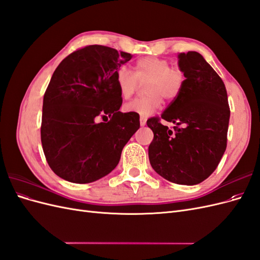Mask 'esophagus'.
<instances>
[{
	"mask_svg": "<svg viewBox=\"0 0 260 260\" xmlns=\"http://www.w3.org/2000/svg\"><path fill=\"white\" fill-rule=\"evenodd\" d=\"M140 124H141V127H144V125L146 124V118L145 117L140 118Z\"/></svg>",
	"mask_w": 260,
	"mask_h": 260,
	"instance_id": "34e87169",
	"label": "esophagus"
}]
</instances>
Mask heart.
I'll list each match as a JSON object with an SVG mask.
<instances>
[{"label": "heart", "instance_id": "obj_1", "mask_svg": "<svg viewBox=\"0 0 260 260\" xmlns=\"http://www.w3.org/2000/svg\"><path fill=\"white\" fill-rule=\"evenodd\" d=\"M135 69V73L127 67L118 69L116 81L120 95L123 99L131 98L140 83L145 82L147 94L125 104L124 112L148 117L158 111L162 104V99L168 102L175 101L183 89L185 82L183 70L179 67H172L167 59L154 56L140 58L136 62Z\"/></svg>", "mask_w": 260, "mask_h": 260}]
</instances>
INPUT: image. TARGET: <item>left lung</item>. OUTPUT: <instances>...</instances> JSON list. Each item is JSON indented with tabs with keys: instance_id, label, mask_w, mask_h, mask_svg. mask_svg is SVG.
<instances>
[{
	"instance_id": "left-lung-1",
	"label": "left lung",
	"mask_w": 260,
	"mask_h": 260,
	"mask_svg": "<svg viewBox=\"0 0 260 260\" xmlns=\"http://www.w3.org/2000/svg\"><path fill=\"white\" fill-rule=\"evenodd\" d=\"M183 89L159 117L149 118L148 146L153 169L177 184L194 185L214 172L226 147L230 107L224 83L198 52L179 54ZM176 123L174 131L160 119Z\"/></svg>"
}]
</instances>
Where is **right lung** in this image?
Wrapping results in <instances>:
<instances>
[{
    "mask_svg": "<svg viewBox=\"0 0 260 260\" xmlns=\"http://www.w3.org/2000/svg\"><path fill=\"white\" fill-rule=\"evenodd\" d=\"M132 55L104 45L69 54L55 69L43 98L41 142L49 166L61 179L90 183L119 162L140 128V116L121 113L116 75ZM110 117L107 123L97 118Z\"/></svg>",
    "mask_w": 260,
    "mask_h": 260,
    "instance_id": "right-lung-1",
    "label": "right lung"
}]
</instances>
